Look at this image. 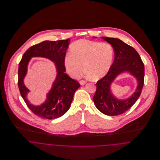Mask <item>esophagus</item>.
Returning a JSON list of instances; mask_svg holds the SVG:
<instances>
[{
	"label": "esophagus",
	"mask_w": 160,
	"mask_h": 160,
	"mask_svg": "<svg viewBox=\"0 0 160 160\" xmlns=\"http://www.w3.org/2000/svg\"><path fill=\"white\" fill-rule=\"evenodd\" d=\"M79 83L81 85H84L86 84V81H84V80H81L79 81Z\"/></svg>",
	"instance_id": "obj_1"
}]
</instances>
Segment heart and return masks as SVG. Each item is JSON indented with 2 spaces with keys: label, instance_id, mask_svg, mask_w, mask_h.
I'll return each mask as SVG.
<instances>
[{
  "label": "heart",
  "instance_id": "b5f03b06",
  "mask_svg": "<svg viewBox=\"0 0 160 160\" xmlns=\"http://www.w3.org/2000/svg\"><path fill=\"white\" fill-rule=\"evenodd\" d=\"M113 55V49L107 42L80 39L71 44L70 53L65 56L64 64L72 78H78L84 66L86 76L99 79L109 71Z\"/></svg>",
  "mask_w": 160,
  "mask_h": 160
}]
</instances>
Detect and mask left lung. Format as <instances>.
<instances>
[{
	"instance_id": "1",
	"label": "left lung",
	"mask_w": 160,
	"mask_h": 160,
	"mask_svg": "<svg viewBox=\"0 0 160 160\" xmlns=\"http://www.w3.org/2000/svg\"><path fill=\"white\" fill-rule=\"evenodd\" d=\"M110 44L114 50V60L107 74L96 83L97 89L93 97L97 108L108 116L122 114L128 110L140 97L144 83V64L138 52L131 46L119 39L102 37ZM128 71L137 78L138 86L136 92L128 99L119 100L112 94L110 86L115 78Z\"/></svg>"
}]
</instances>
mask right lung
I'll use <instances>...</instances> for the list:
<instances>
[{"label":"right lung","instance_id":"obj_1","mask_svg":"<svg viewBox=\"0 0 160 160\" xmlns=\"http://www.w3.org/2000/svg\"><path fill=\"white\" fill-rule=\"evenodd\" d=\"M69 39L56 41H45L29 47L23 54L18 67V88L25 103L37 116L48 119L61 117L69 108L74 93L80 87L79 83L65 73L64 58L68 48ZM48 58L56 63L58 75L52 88L48 94L46 102L40 106L31 105L26 98L29 91L23 83L28 61L31 57Z\"/></svg>","mask_w":160,"mask_h":160}]
</instances>
